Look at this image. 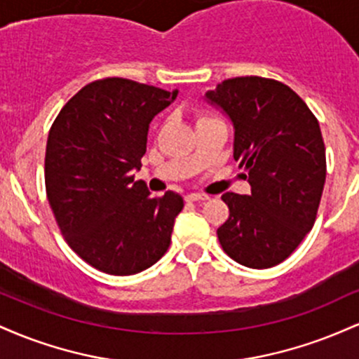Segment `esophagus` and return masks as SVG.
<instances>
[{
  "label": "esophagus",
  "instance_id": "esophagus-1",
  "mask_svg": "<svg viewBox=\"0 0 359 359\" xmlns=\"http://www.w3.org/2000/svg\"><path fill=\"white\" fill-rule=\"evenodd\" d=\"M209 199V196H205V194H187V196H185V201H187V203H201V201H208Z\"/></svg>",
  "mask_w": 359,
  "mask_h": 359
}]
</instances>
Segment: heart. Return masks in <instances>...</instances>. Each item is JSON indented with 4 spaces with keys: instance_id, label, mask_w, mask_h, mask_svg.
Listing matches in <instances>:
<instances>
[{
    "instance_id": "b5f03b06",
    "label": "heart",
    "mask_w": 359,
    "mask_h": 359,
    "mask_svg": "<svg viewBox=\"0 0 359 359\" xmlns=\"http://www.w3.org/2000/svg\"><path fill=\"white\" fill-rule=\"evenodd\" d=\"M208 118H209V116H201L199 121H203V119H208Z\"/></svg>"
}]
</instances>
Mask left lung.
Returning a JSON list of instances; mask_svg holds the SVG:
<instances>
[{"label":"left lung","instance_id":"left-lung-1","mask_svg":"<svg viewBox=\"0 0 359 359\" xmlns=\"http://www.w3.org/2000/svg\"><path fill=\"white\" fill-rule=\"evenodd\" d=\"M205 97L234 126V160L250 196L221 197L229 217L217 238L234 262L270 269L290 257L316 222L325 182L319 121L288 86L266 77L226 79Z\"/></svg>","mask_w":359,"mask_h":359}]
</instances>
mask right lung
<instances>
[{"mask_svg": "<svg viewBox=\"0 0 359 359\" xmlns=\"http://www.w3.org/2000/svg\"><path fill=\"white\" fill-rule=\"evenodd\" d=\"M177 97L155 86L106 77L57 114L45 150V189L65 241L94 269L133 275L165 255L184 199L154 197L142 167L155 114Z\"/></svg>", "mask_w": 359, "mask_h": 359, "instance_id": "right-lung-1", "label": "right lung"}]
</instances>
